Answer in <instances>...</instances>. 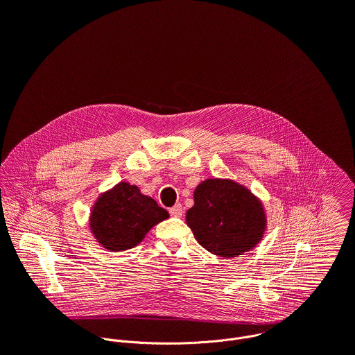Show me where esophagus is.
I'll list each match as a JSON object with an SVG mask.
<instances>
[{"mask_svg":"<svg viewBox=\"0 0 355 355\" xmlns=\"http://www.w3.org/2000/svg\"><path fill=\"white\" fill-rule=\"evenodd\" d=\"M182 205L181 204H175L173 208H170L168 209V212H170V215L171 216H174V218H181L182 216Z\"/></svg>","mask_w":355,"mask_h":355,"instance_id":"34e87169","label":"esophagus"}]
</instances>
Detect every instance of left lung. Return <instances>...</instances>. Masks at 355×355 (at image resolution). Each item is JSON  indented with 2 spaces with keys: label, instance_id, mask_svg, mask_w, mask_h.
<instances>
[{
  "label": "left lung",
  "instance_id": "1",
  "mask_svg": "<svg viewBox=\"0 0 355 355\" xmlns=\"http://www.w3.org/2000/svg\"><path fill=\"white\" fill-rule=\"evenodd\" d=\"M187 225L198 243L220 257H236L263 237L266 216L260 200L230 180H207L193 192Z\"/></svg>",
  "mask_w": 355,
  "mask_h": 355
}]
</instances>
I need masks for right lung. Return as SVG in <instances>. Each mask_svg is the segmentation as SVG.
<instances>
[{
	"instance_id": "obj_1",
	"label": "right lung",
	"mask_w": 355,
	"mask_h": 355,
	"mask_svg": "<svg viewBox=\"0 0 355 355\" xmlns=\"http://www.w3.org/2000/svg\"><path fill=\"white\" fill-rule=\"evenodd\" d=\"M167 218V211L155 199L141 195L136 185L121 182L98 198L89 225L103 247L123 251L137 245L151 227Z\"/></svg>"
}]
</instances>
